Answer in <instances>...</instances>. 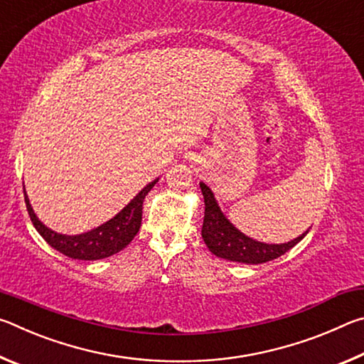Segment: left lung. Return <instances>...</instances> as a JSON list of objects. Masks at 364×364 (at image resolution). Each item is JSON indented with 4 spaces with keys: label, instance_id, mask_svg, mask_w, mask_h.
<instances>
[{
    "label": "left lung",
    "instance_id": "1",
    "mask_svg": "<svg viewBox=\"0 0 364 364\" xmlns=\"http://www.w3.org/2000/svg\"><path fill=\"white\" fill-rule=\"evenodd\" d=\"M199 184L205 202L202 239H204L205 245L213 255L225 258V260L245 264L267 263L284 255L287 250H291L295 244H299L308 234L306 230L299 237L282 244H267L255 241V239L245 236L242 231H239L226 218V215L221 212L217 199H215L212 189L202 181Z\"/></svg>",
    "mask_w": 364,
    "mask_h": 364
}]
</instances>
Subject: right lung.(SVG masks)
<instances>
[{"instance_id": "1", "label": "right lung", "mask_w": 364, "mask_h": 364, "mask_svg": "<svg viewBox=\"0 0 364 364\" xmlns=\"http://www.w3.org/2000/svg\"><path fill=\"white\" fill-rule=\"evenodd\" d=\"M157 181L159 178L146 184L114 218L93 228V230L82 234H72V236L53 231L51 228H48L43 221H40L33 212L32 204H30L26 186H23V196H26L30 220H32L36 231L40 232V236L53 249H56L65 257L75 258V260H101V258H107L125 249L133 241V237L136 236L141 226V218H143V202L147 193Z\"/></svg>"}]
</instances>
